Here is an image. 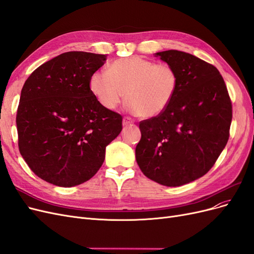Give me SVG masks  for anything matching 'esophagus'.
<instances>
[{
  "label": "esophagus",
  "mask_w": 254,
  "mask_h": 254,
  "mask_svg": "<svg viewBox=\"0 0 254 254\" xmlns=\"http://www.w3.org/2000/svg\"><path fill=\"white\" fill-rule=\"evenodd\" d=\"M131 124H133V121L131 119H129V118H125L124 121H123V125H124V126H128V125H131Z\"/></svg>",
  "instance_id": "esophagus-1"
}]
</instances>
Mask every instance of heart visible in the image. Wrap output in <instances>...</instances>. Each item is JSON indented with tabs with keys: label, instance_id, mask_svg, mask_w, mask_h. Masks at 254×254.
Segmentation results:
<instances>
[{
	"label": "heart",
	"instance_id": "heart-1",
	"mask_svg": "<svg viewBox=\"0 0 254 254\" xmlns=\"http://www.w3.org/2000/svg\"><path fill=\"white\" fill-rule=\"evenodd\" d=\"M179 87L175 67L140 56L114 60L108 71L90 76L89 89L98 104L114 110L127 98L130 111L151 119L163 113L171 105Z\"/></svg>",
	"mask_w": 254,
	"mask_h": 254
}]
</instances>
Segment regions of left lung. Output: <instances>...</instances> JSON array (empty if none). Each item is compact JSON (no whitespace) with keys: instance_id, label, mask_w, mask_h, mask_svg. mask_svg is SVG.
Masks as SVG:
<instances>
[{"instance_id":"8db88e82","label":"left lung","mask_w":254,"mask_h":254,"mask_svg":"<svg viewBox=\"0 0 254 254\" xmlns=\"http://www.w3.org/2000/svg\"><path fill=\"white\" fill-rule=\"evenodd\" d=\"M175 67L179 87L171 105L140 122L135 159L142 173L165 187H180L209 172L229 140L232 103L219 71L176 50L156 53Z\"/></svg>"}]
</instances>
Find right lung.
<instances>
[{
  "label": "right lung",
  "instance_id": "add662e5",
  "mask_svg": "<svg viewBox=\"0 0 254 254\" xmlns=\"http://www.w3.org/2000/svg\"><path fill=\"white\" fill-rule=\"evenodd\" d=\"M107 56L66 52L29 75L17 111L19 150L39 178L71 188L101 168L106 146L122 131V115L98 104L90 76Z\"/></svg>",
  "mask_w": 254,
  "mask_h": 254
}]
</instances>
